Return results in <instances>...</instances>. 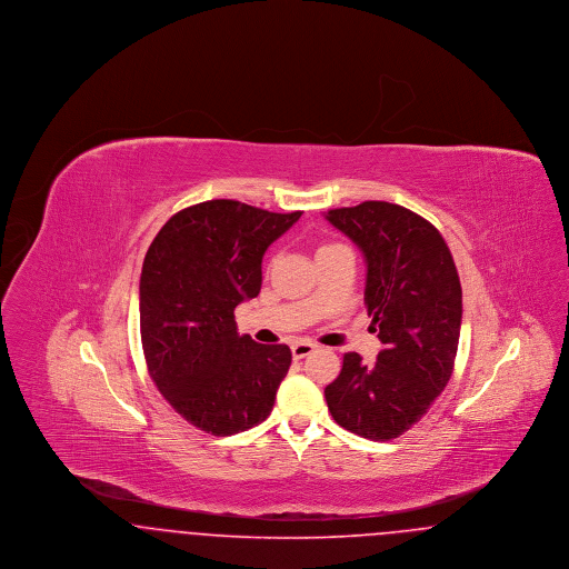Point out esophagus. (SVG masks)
Masks as SVG:
<instances>
[{"label": "esophagus", "instance_id": "esophagus-1", "mask_svg": "<svg viewBox=\"0 0 569 569\" xmlns=\"http://www.w3.org/2000/svg\"><path fill=\"white\" fill-rule=\"evenodd\" d=\"M313 350H316V343H311V341H297V343H292V356H295L297 360L309 356Z\"/></svg>", "mask_w": 569, "mask_h": 569}]
</instances>
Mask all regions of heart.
<instances>
[{
	"instance_id": "obj_1",
	"label": "heart",
	"mask_w": 569,
	"mask_h": 569,
	"mask_svg": "<svg viewBox=\"0 0 569 569\" xmlns=\"http://www.w3.org/2000/svg\"><path fill=\"white\" fill-rule=\"evenodd\" d=\"M330 247H337V244H335V243L320 244V247H318V251H325V249H330Z\"/></svg>"
}]
</instances>
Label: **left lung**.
<instances>
[{"mask_svg":"<svg viewBox=\"0 0 569 569\" xmlns=\"http://www.w3.org/2000/svg\"><path fill=\"white\" fill-rule=\"evenodd\" d=\"M326 219L367 260L365 305L383 350L376 365L343 356L326 403L352 433L388 441L433 406L455 369L462 292L452 253L439 230L406 207L367 200L332 209Z\"/></svg>","mask_w":569,"mask_h":569,"instance_id":"left-lung-1","label":"left lung"}]
</instances>
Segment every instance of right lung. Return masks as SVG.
<instances>
[{"instance_id": "right-lung-1", "label": "right lung", "mask_w": 569, "mask_h": 569, "mask_svg": "<svg viewBox=\"0 0 569 569\" xmlns=\"http://www.w3.org/2000/svg\"><path fill=\"white\" fill-rule=\"evenodd\" d=\"M300 211L207 200L170 217L140 272V339L163 399L204 433H241L269 418L288 346L237 332L234 309L260 295L262 258Z\"/></svg>"}]
</instances>
